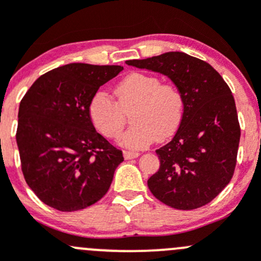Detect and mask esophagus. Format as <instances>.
Returning a JSON list of instances; mask_svg holds the SVG:
<instances>
[{
	"mask_svg": "<svg viewBox=\"0 0 261 261\" xmlns=\"http://www.w3.org/2000/svg\"><path fill=\"white\" fill-rule=\"evenodd\" d=\"M139 155H140V152H139V151H123V158H125L126 160H130V159H134V158H138Z\"/></svg>",
	"mask_w": 261,
	"mask_h": 261,
	"instance_id": "esophagus-1",
	"label": "esophagus"
}]
</instances>
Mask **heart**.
Masks as SVG:
<instances>
[{
	"label": "heart",
	"mask_w": 261,
	"mask_h": 261,
	"mask_svg": "<svg viewBox=\"0 0 261 261\" xmlns=\"http://www.w3.org/2000/svg\"><path fill=\"white\" fill-rule=\"evenodd\" d=\"M116 103L103 91L93 94L88 114L94 127L103 136L116 139L125 125V112L130 111L133 126L118 143L127 149H144L159 139L172 136L183 117L184 98L175 84L160 83L156 75L131 73L115 88Z\"/></svg>",
	"instance_id": "obj_1"
}]
</instances>
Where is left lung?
<instances>
[{
	"mask_svg": "<svg viewBox=\"0 0 261 261\" xmlns=\"http://www.w3.org/2000/svg\"><path fill=\"white\" fill-rule=\"evenodd\" d=\"M126 64L167 75L184 98L174 138L155 151L160 168L147 180L150 192L177 210L210 203L230 183L236 165L240 125L231 89L208 63L181 51Z\"/></svg>",
	"mask_w": 261,
	"mask_h": 261,
	"instance_id": "obj_1",
	"label": "left lung"
}]
</instances>
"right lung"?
I'll return each mask as SVG.
<instances>
[{"label":"right lung","mask_w":261,"mask_h":261,"mask_svg":"<svg viewBox=\"0 0 261 261\" xmlns=\"http://www.w3.org/2000/svg\"><path fill=\"white\" fill-rule=\"evenodd\" d=\"M121 70V65L70 63L39 77L21 99V168L31 191L49 207L78 211L109 191L122 151L97 133L88 105Z\"/></svg>","instance_id":"right-lung-1"}]
</instances>
